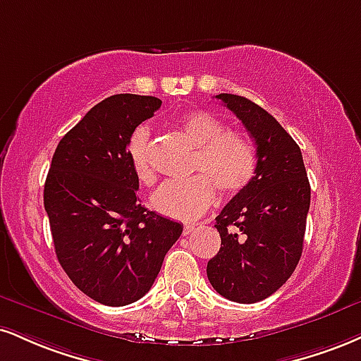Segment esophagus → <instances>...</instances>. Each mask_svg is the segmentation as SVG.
<instances>
[{"label":"esophagus","mask_w":361,"mask_h":361,"mask_svg":"<svg viewBox=\"0 0 361 361\" xmlns=\"http://www.w3.org/2000/svg\"><path fill=\"white\" fill-rule=\"evenodd\" d=\"M195 232V225H185L183 227V235H190Z\"/></svg>","instance_id":"34e87169"}]
</instances>
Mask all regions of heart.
Masks as SVG:
<instances>
[{
	"mask_svg": "<svg viewBox=\"0 0 361 361\" xmlns=\"http://www.w3.org/2000/svg\"><path fill=\"white\" fill-rule=\"evenodd\" d=\"M181 131L197 147L192 171L181 181H166L156 190L151 205L158 214L192 222L214 205L215 186L224 197H233L250 185L257 171L255 147L244 134L225 129L219 117L207 111H192L180 119ZM134 175L142 185H153L151 133L146 126L134 129L128 142Z\"/></svg>",
	"mask_w": 361,
	"mask_h": 361,
	"instance_id": "1",
	"label": "heart"
}]
</instances>
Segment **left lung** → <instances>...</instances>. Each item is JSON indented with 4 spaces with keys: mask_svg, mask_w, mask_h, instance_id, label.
I'll use <instances>...</instances> for the list:
<instances>
[{
    "mask_svg": "<svg viewBox=\"0 0 361 361\" xmlns=\"http://www.w3.org/2000/svg\"><path fill=\"white\" fill-rule=\"evenodd\" d=\"M235 114L257 146V171L215 227L222 245L207 276L220 296L252 305L289 279L302 254L311 186L299 146L262 107L242 95H215Z\"/></svg>",
    "mask_w": 361,
    "mask_h": 361,
    "instance_id": "8db88e82",
    "label": "left lung"
}]
</instances>
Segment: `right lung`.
<instances>
[{"mask_svg": "<svg viewBox=\"0 0 361 361\" xmlns=\"http://www.w3.org/2000/svg\"><path fill=\"white\" fill-rule=\"evenodd\" d=\"M159 107L151 95L104 99L60 139L47 175L43 203L56 259L82 293L106 306L145 296L183 232L139 203L128 156L134 129Z\"/></svg>", "mask_w": 361, "mask_h": 361, "instance_id": "obj_1", "label": "right lung"}]
</instances>
